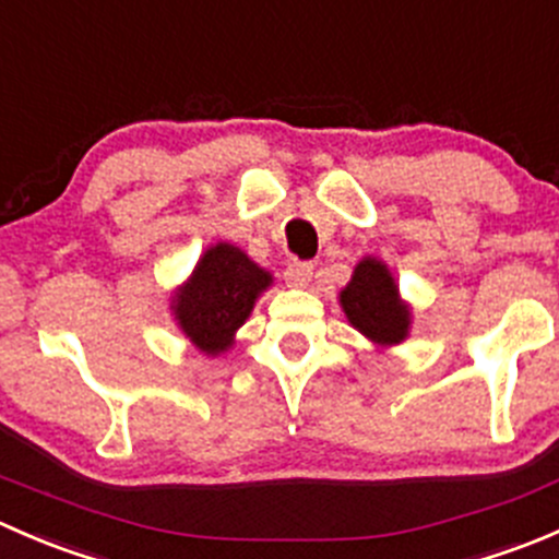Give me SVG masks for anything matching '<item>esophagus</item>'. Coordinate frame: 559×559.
Returning a JSON list of instances; mask_svg holds the SVG:
<instances>
[{
	"label": "esophagus",
	"mask_w": 559,
	"mask_h": 559,
	"mask_svg": "<svg viewBox=\"0 0 559 559\" xmlns=\"http://www.w3.org/2000/svg\"><path fill=\"white\" fill-rule=\"evenodd\" d=\"M286 284L295 286V289H306L313 281V264L311 262H292L284 273Z\"/></svg>",
	"instance_id": "1"
}]
</instances>
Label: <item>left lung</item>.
Listing matches in <instances>:
<instances>
[{
	"instance_id": "left-lung-1",
	"label": "left lung",
	"mask_w": 559,
	"mask_h": 559,
	"mask_svg": "<svg viewBox=\"0 0 559 559\" xmlns=\"http://www.w3.org/2000/svg\"><path fill=\"white\" fill-rule=\"evenodd\" d=\"M348 324L368 337L379 352L408 341L414 308L400 297V286L384 259L365 257L354 267L352 281L337 295Z\"/></svg>"
}]
</instances>
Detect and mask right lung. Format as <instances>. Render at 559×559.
<instances>
[{"label":"right lung","instance_id":"add662e5","mask_svg":"<svg viewBox=\"0 0 559 559\" xmlns=\"http://www.w3.org/2000/svg\"><path fill=\"white\" fill-rule=\"evenodd\" d=\"M270 286V270L259 267L243 248L222 240L200 253L189 278L173 292L170 316L197 352L222 357Z\"/></svg>","mask_w":559,"mask_h":559}]
</instances>
